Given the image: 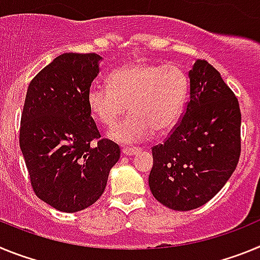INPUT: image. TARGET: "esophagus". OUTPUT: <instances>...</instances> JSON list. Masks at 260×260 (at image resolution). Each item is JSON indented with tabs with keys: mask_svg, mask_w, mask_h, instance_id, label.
<instances>
[{
	"mask_svg": "<svg viewBox=\"0 0 260 260\" xmlns=\"http://www.w3.org/2000/svg\"><path fill=\"white\" fill-rule=\"evenodd\" d=\"M142 151V148L139 147H123L122 148V153L126 156H133V155H137Z\"/></svg>",
	"mask_w": 260,
	"mask_h": 260,
	"instance_id": "esophagus-1",
	"label": "esophagus"
}]
</instances>
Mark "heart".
Returning a JSON list of instances; mask_svg holds the SVG:
<instances>
[{"mask_svg": "<svg viewBox=\"0 0 260 260\" xmlns=\"http://www.w3.org/2000/svg\"><path fill=\"white\" fill-rule=\"evenodd\" d=\"M109 86L93 83L87 92L91 113L113 127L126 109L132 110L110 132L119 143L150 138L153 130L167 132L176 123L189 92V78L176 65L130 62L109 74Z\"/></svg>", "mask_w": 260, "mask_h": 260, "instance_id": "b5f03b06", "label": "heart"}]
</instances>
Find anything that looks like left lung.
Instances as JSON below:
<instances>
[{
	"label": "left lung",
	"mask_w": 260,
	"mask_h": 260,
	"mask_svg": "<svg viewBox=\"0 0 260 260\" xmlns=\"http://www.w3.org/2000/svg\"><path fill=\"white\" fill-rule=\"evenodd\" d=\"M190 99L162 144L152 147L148 183L174 211L198 208L215 197L241 155V110L221 75L204 59L189 71Z\"/></svg>",
	"instance_id": "8db88e82"
}]
</instances>
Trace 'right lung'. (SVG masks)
Returning <instances> with one entry per match:
<instances>
[{
	"label": "right lung",
	"mask_w": 260,
	"mask_h": 260,
	"mask_svg": "<svg viewBox=\"0 0 260 260\" xmlns=\"http://www.w3.org/2000/svg\"><path fill=\"white\" fill-rule=\"evenodd\" d=\"M100 59L96 53H63L27 89L20 150L36 197L62 212L92 206L121 153L118 144L100 138L87 103Z\"/></svg>",
	"instance_id": "add662e5"
}]
</instances>
